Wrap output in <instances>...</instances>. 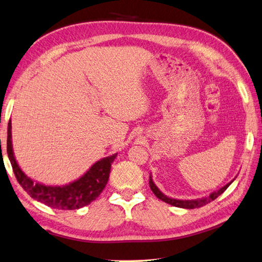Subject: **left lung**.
Here are the masks:
<instances>
[{
  "label": "left lung",
  "mask_w": 262,
  "mask_h": 262,
  "mask_svg": "<svg viewBox=\"0 0 262 262\" xmlns=\"http://www.w3.org/2000/svg\"><path fill=\"white\" fill-rule=\"evenodd\" d=\"M235 178H236V176H235ZM235 178L231 182H229L228 184L222 186L221 188H219L217 191L212 192L211 194H209V195H206V196L200 198V199H194V200H178V199L166 196L165 194L162 193L160 191V188L155 185V183L153 182V179H151V174L149 175V186H150V190L153 191L155 195L159 198L160 200L164 201V202L167 203V204H171L173 206H176V208H182V209H196V208H201V206L210 203L211 201H213L219 195H221V194L229 187V185L235 180Z\"/></svg>",
  "instance_id": "left-lung-1"
}]
</instances>
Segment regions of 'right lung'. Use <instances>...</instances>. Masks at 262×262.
Returning a JSON list of instances; mask_svg holds the SVG:
<instances>
[{
  "label": "right lung",
  "instance_id": "add662e5",
  "mask_svg": "<svg viewBox=\"0 0 262 262\" xmlns=\"http://www.w3.org/2000/svg\"><path fill=\"white\" fill-rule=\"evenodd\" d=\"M8 156L15 178L30 196L58 210H78L93 202L105 188L112 164L117 153L96 162L88 171L74 182L64 185H46L24 174L17 164L12 146V124L8 125Z\"/></svg>",
  "mask_w": 262,
  "mask_h": 262
}]
</instances>
